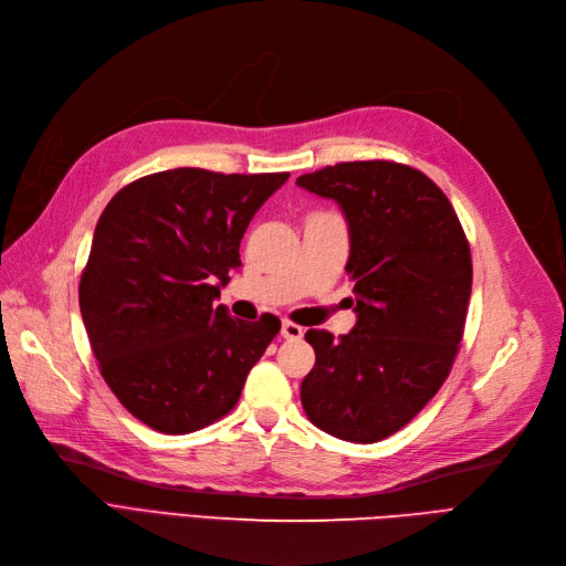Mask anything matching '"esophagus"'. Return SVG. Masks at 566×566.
Wrapping results in <instances>:
<instances>
[{"label": "esophagus", "mask_w": 566, "mask_h": 566, "mask_svg": "<svg viewBox=\"0 0 566 566\" xmlns=\"http://www.w3.org/2000/svg\"><path fill=\"white\" fill-rule=\"evenodd\" d=\"M282 338H286V340H298V338H303V326L284 319V322H282Z\"/></svg>", "instance_id": "esophagus-1"}]
</instances>
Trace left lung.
<instances>
[{"mask_svg":"<svg viewBox=\"0 0 566 566\" xmlns=\"http://www.w3.org/2000/svg\"><path fill=\"white\" fill-rule=\"evenodd\" d=\"M334 199L350 232L357 324L334 338L310 329L315 367L301 402L338 440H386L442 388L459 353L472 289L465 232L447 195L397 161H340L296 178Z\"/></svg>","mask_w":566,"mask_h":566,"instance_id":"left-lung-1","label":"left lung"}]
</instances>
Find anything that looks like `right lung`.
Here are the masks:
<instances>
[{
	"label": "right lung",
	"instance_id": "obj_1",
	"mask_svg": "<svg viewBox=\"0 0 566 566\" xmlns=\"http://www.w3.org/2000/svg\"><path fill=\"white\" fill-rule=\"evenodd\" d=\"M289 174L171 169L124 186L98 218L80 310L101 374L145 426L186 434L223 418L282 322L216 305L240 242Z\"/></svg>",
	"mask_w": 566,
	"mask_h": 566
}]
</instances>
